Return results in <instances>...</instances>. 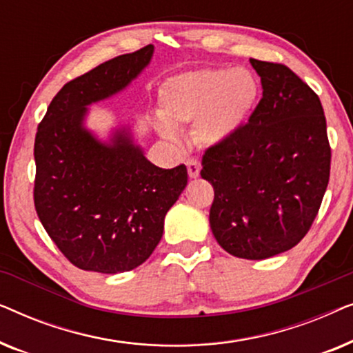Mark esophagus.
I'll list each match as a JSON object with an SVG mask.
<instances>
[{"label":"esophagus","mask_w":353,"mask_h":353,"mask_svg":"<svg viewBox=\"0 0 353 353\" xmlns=\"http://www.w3.org/2000/svg\"><path fill=\"white\" fill-rule=\"evenodd\" d=\"M188 173H190L191 178H197L201 173V162L197 159H188L186 161Z\"/></svg>","instance_id":"obj_1"}]
</instances>
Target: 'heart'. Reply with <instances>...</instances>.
I'll return each instance as SVG.
<instances>
[{
  "instance_id": "1",
  "label": "heart",
  "mask_w": 353,
  "mask_h": 353,
  "mask_svg": "<svg viewBox=\"0 0 353 353\" xmlns=\"http://www.w3.org/2000/svg\"><path fill=\"white\" fill-rule=\"evenodd\" d=\"M259 98V81L248 69H202L165 85L162 133L175 137L172 125L196 123L194 137L205 146L223 143L243 127Z\"/></svg>"
}]
</instances>
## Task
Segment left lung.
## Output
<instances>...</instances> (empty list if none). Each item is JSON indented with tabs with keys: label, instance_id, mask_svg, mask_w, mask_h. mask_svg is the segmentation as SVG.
<instances>
[{
	"label": "left lung",
	"instance_id": "obj_1",
	"mask_svg": "<svg viewBox=\"0 0 353 353\" xmlns=\"http://www.w3.org/2000/svg\"><path fill=\"white\" fill-rule=\"evenodd\" d=\"M263 94L248 123L207 148L210 228L239 259L263 260L308 233L330 181L331 148L318 94L289 67L250 59Z\"/></svg>",
	"mask_w": 353,
	"mask_h": 353
}]
</instances>
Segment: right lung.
I'll return each instance as SVG.
<instances>
[{
  "mask_svg": "<svg viewBox=\"0 0 353 353\" xmlns=\"http://www.w3.org/2000/svg\"><path fill=\"white\" fill-rule=\"evenodd\" d=\"M152 52L148 45L70 80L38 125V219L64 257L85 272L123 273L146 262L188 183L185 163L156 167L125 128L105 144L83 127L86 105L122 91Z\"/></svg>",
  "mask_w": 353,
  "mask_h": 353,
  "instance_id": "obj_1",
  "label": "right lung"
}]
</instances>
